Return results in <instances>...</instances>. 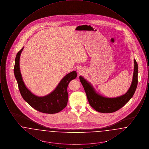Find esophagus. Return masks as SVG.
I'll return each instance as SVG.
<instances>
[{"instance_id":"34e87169","label":"esophagus","mask_w":149,"mask_h":149,"mask_svg":"<svg viewBox=\"0 0 149 149\" xmlns=\"http://www.w3.org/2000/svg\"><path fill=\"white\" fill-rule=\"evenodd\" d=\"M77 71H78V73L79 74V75H82V74L84 73V69H83V68L80 67V68H78Z\"/></svg>"}]
</instances>
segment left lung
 Returning a JSON list of instances; mask_svg holds the SVG:
<instances>
[{
    "mask_svg": "<svg viewBox=\"0 0 149 149\" xmlns=\"http://www.w3.org/2000/svg\"><path fill=\"white\" fill-rule=\"evenodd\" d=\"M134 61V69L131 84L127 92L118 97L109 98L102 95L96 91L90 82L82 76L79 77L91 106L100 113H109L117 111L127 103L133 97L138 82V65L135 59Z\"/></svg>",
    "mask_w": 149,
    "mask_h": 149,
    "instance_id": "1",
    "label": "left lung"
}]
</instances>
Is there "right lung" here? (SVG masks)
<instances>
[{
    "instance_id": "obj_1",
    "label": "right lung",
    "mask_w": 149,
    "mask_h": 149,
    "mask_svg": "<svg viewBox=\"0 0 149 149\" xmlns=\"http://www.w3.org/2000/svg\"><path fill=\"white\" fill-rule=\"evenodd\" d=\"M24 47L17 54L15 59L14 74L17 81L22 97L29 106L36 110L45 113H56L66 106L68 101V86L70 81L75 79L77 73L72 71L63 78L55 89L47 95L37 96L31 92L25 85L20 70L19 60Z\"/></svg>"
}]
</instances>
